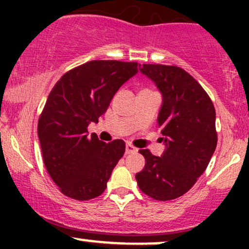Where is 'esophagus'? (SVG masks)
I'll use <instances>...</instances> for the list:
<instances>
[{"mask_svg":"<svg viewBox=\"0 0 249 249\" xmlns=\"http://www.w3.org/2000/svg\"><path fill=\"white\" fill-rule=\"evenodd\" d=\"M137 148L134 147V146H132V145L131 144H126V147H125V153L126 154H131V153H136L137 152Z\"/></svg>","mask_w":249,"mask_h":249,"instance_id":"obj_1","label":"esophagus"}]
</instances>
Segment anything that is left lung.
Returning <instances> with one entry per match:
<instances>
[{"mask_svg":"<svg viewBox=\"0 0 249 249\" xmlns=\"http://www.w3.org/2000/svg\"><path fill=\"white\" fill-rule=\"evenodd\" d=\"M160 91L158 115L165 150L160 157L141 150L145 166L136 174L145 194L160 201L179 198L206 170L216 147L215 108L196 79L178 67L139 65Z\"/></svg>","mask_w":249,"mask_h":249,"instance_id":"left-lung-1","label":"left lung"}]
</instances>
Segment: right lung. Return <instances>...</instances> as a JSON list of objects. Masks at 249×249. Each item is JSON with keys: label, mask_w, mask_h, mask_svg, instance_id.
I'll return each instance as SVG.
<instances>
[{"label": "right lung", "mask_w": 249, "mask_h": 249, "mask_svg": "<svg viewBox=\"0 0 249 249\" xmlns=\"http://www.w3.org/2000/svg\"><path fill=\"white\" fill-rule=\"evenodd\" d=\"M138 72V64L91 61L70 70L51 90L38 119L44 165L61 192L90 200L107 188L112 170L125 152V142L89 136L91 122L107 112L119 88Z\"/></svg>", "instance_id": "1"}]
</instances>
